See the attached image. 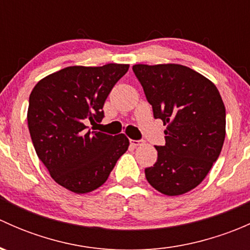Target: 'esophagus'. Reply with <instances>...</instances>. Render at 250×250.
Segmentation results:
<instances>
[{
  "label": "esophagus",
  "instance_id": "1",
  "mask_svg": "<svg viewBox=\"0 0 250 250\" xmlns=\"http://www.w3.org/2000/svg\"><path fill=\"white\" fill-rule=\"evenodd\" d=\"M141 144H144L143 140H130V145L132 146H139Z\"/></svg>",
  "mask_w": 250,
  "mask_h": 250
}]
</instances>
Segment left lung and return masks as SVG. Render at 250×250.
I'll list each match as a JSON object with an SVG mask.
<instances>
[{"label":"left lung","instance_id":"1","mask_svg":"<svg viewBox=\"0 0 250 250\" xmlns=\"http://www.w3.org/2000/svg\"><path fill=\"white\" fill-rule=\"evenodd\" d=\"M153 117L163 121L166 144L155 146L157 162L145 169L161 193L188 192L216 162L225 140L226 112L218 88L208 78L178 64L133 66Z\"/></svg>","mask_w":250,"mask_h":250}]
</instances>
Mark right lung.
Instances as JSON below:
<instances>
[{"instance_id": "add662e5", "label": "right lung", "mask_w": 250, "mask_h": 250, "mask_svg": "<svg viewBox=\"0 0 250 250\" xmlns=\"http://www.w3.org/2000/svg\"><path fill=\"white\" fill-rule=\"evenodd\" d=\"M129 65L70 66L40 81L29 98L27 125L37 156L50 176L75 193L100 188L128 150L125 134L88 127L104 118L103 106Z\"/></svg>"}]
</instances>
